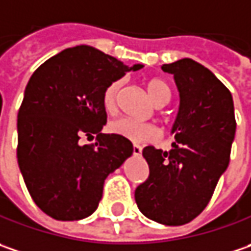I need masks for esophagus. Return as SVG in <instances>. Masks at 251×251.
Returning a JSON list of instances; mask_svg holds the SVG:
<instances>
[{"label": "esophagus", "instance_id": "1", "mask_svg": "<svg viewBox=\"0 0 251 251\" xmlns=\"http://www.w3.org/2000/svg\"><path fill=\"white\" fill-rule=\"evenodd\" d=\"M133 154H135V156H140V154H142V147L135 145V146H133Z\"/></svg>", "mask_w": 251, "mask_h": 251}]
</instances>
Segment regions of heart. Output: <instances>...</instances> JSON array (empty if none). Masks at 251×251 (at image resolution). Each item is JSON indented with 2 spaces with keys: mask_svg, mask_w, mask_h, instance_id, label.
<instances>
[{
  "mask_svg": "<svg viewBox=\"0 0 251 251\" xmlns=\"http://www.w3.org/2000/svg\"><path fill=\"white\" fill-rule=\"evenodd\" d=\"M122 84H124L122 80H116L105 88L104 95H102V105L108 114H114L116 111V100H118V94ZM146 87L147 93L154 105L163 106L170 101L171 90L167 85V82L163 81L161 78L147 80ZM108 130L116 136L125 137L133 143H147V142L156 140L158 137V130L156 126L151 124L136 122L129 118H119V119L112 121L108 125Z\"/></svg>",
  "mask_w": 251,
  "mask_h": 251,
  "instance_id": "1",
  "label": "heart"
}]
</instances>
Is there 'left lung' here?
Here are the masks:
<instances>
[{
    "label": "left lung",
    "instance_id": "obj_1",
    "mask_svg": "<svg viewBox=\"0 0 251 251\" xmlns=\"http://www.w3.org/2000/svg\"><path fill=\"white\" fill-rule=\"evenodd\" d=\"M174 75L180 106L171 150L147 146L149 178L135 191L139 211L161 225L180 226L205 209L230 158L236 132L233 98L212 71L192 59L163 64Z\"/></svg>",
    "mask_w": 251,
    "mask_h": 251
}]
</instances>
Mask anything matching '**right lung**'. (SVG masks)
<instances>
[{"instance_id":"obj_1","label":"right lung","mask_w":251,"mask_h":251,"mask_svg":"<svg viewBox=\"0 0 251 251\" xmlns=\"http://www.w3.org/2000/svg\"><path fill=\"white\" fill-rule=\"evenodd\" d=\"M132 67L88 45L50 57L27 82L18 112V164L32 200L57 221L95 212L105 178L133 153L125 137L101 133L105 88ZM97 135L94 145L82 136Z\"/></svg>"}]
</instances>
